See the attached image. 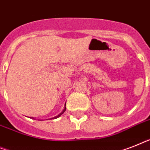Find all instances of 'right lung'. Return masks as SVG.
Masks as SVG:
<instances>
[{
	"mask_svg": "<svg viewBox=\"0 0 150 150\" xmlns=\"http://www.w3.org/2000/svg\"><path fill=\"white\" fill-rule=\"evenodd\" d=\"M65 110H66V104H65V107H64V110L62 111V112H60V114L58 115V116H57V117H54V118H51V120H52V119H53V120H54V119H57V118H58V117H60V116H61V115H62V114H63V113H64V112H65Z\"/></svg>",
	"mask_w": 150,
	"mask_h": 150,
	"instance_id": "obj_1",
	"label": "right lung"
}]
</instances>
